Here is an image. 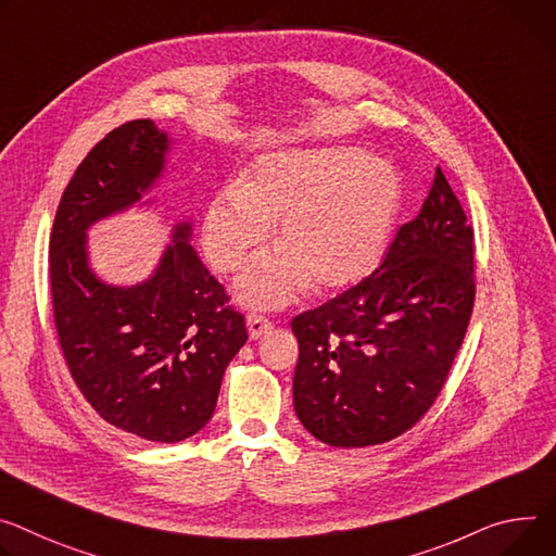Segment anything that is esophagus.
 Listing matches in <instances>:
<instances>
[{"label": "esophagus", "instance_id": "34e87169", "mask_svg": "<svg viewBox=\"0 0 556 556\" xmlns=\"http://www.w3.org/2000/svg\"><path fill=\"white\" fill-rule=\"evenodd\" d=\"M245 324H248L250 339H260L262 334H266L273 328V321L266 315H262V313H250L245 317Z\"/></svg>", "mask_w": 556, "mask_h": 556}]
</instances>
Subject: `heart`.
I'll return each mask as SVG.
<instances>
[{"instance_id": "b5f03b06", "label": "heart", "mask_w": 556, "mask_h": 556, "mask_svg": "<svg viewBox=\"0 0 556 556\" xmlns=\"http://www.w3.org/2000/svg\"><path fill=\"white\" fill-rule=\"evenodd\" d=\"M401 206L396 170L355 148L290 150L262 157L204 215L201 243L219 273L239 270L279 223L283 245L237 281L248 306L277 308L313 283L337 290L379 262Z\"/></svg>"}]
</instances>
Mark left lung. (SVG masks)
Wrapping results in <instances>:
<instances>
[{"mask_svg": "<svg viewBox=\"0 0 556 556\" xmlns=\"http://www.w3.org/2000/svg\"><path fill=\"white\" fill-rule=\"evenodd\" d=\"M475 228L441 168L381 266L292 319L294 410L334 447L386 443L437 401L475 308Z\"/></svg>", "mask_w": 556, "mask_h": 556, "instance_id": "1", "label": "left lung"}]
</instances>
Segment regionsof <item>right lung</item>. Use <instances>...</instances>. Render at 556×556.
I'll return each instance as SVG.
<instances>
[{"label": "right lung", "instance_id": "add662e5", "mask_svg": "<svg viewBox=\"0 0 556 556\" xmlns=\"http://www.w3.org/2000/svg\"><path fill=\"white\" fill-rule=\"evenodd\" d=\"M168 139L135 119L99 141L68 181L50 232L53 317L64 362L97 415L130 437L177 443L204 428L248 339L230 294L175 228L155 277L111 288L88 270L86 228L130 206L162 173Z\"/></svg>", "mask_w": 556, "mask_h": 556}]
</instances>
